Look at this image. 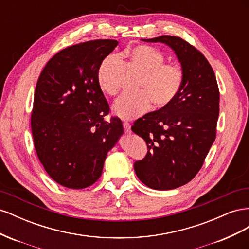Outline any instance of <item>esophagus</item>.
<instances>
[{
    "label": "esophagus",
    "mask_w": 249,
    "mask_h": 249,
    "mask_svg": "<svg viewBox=\"0 0 249 249\" xmlns=\"http://www.w3.org/2000/svg\"><path fill=\"white\" fill-rule=\"evenodd\" d=\"M123 125H124V129L125 133H130L131 132V124L129 123L125 122V123L123 124Z\"/></svg>",
    "instance_id": "1"
}]
</instances>
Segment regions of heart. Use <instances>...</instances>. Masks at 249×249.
<instances>
[{
  "mask_svg": "<svg viewBox=\"0 0 249 249\" xmlns=\"http://www.w3.org/2000/svg\"><path fill=\"white\" fill-rule=\"evenodd\" d=\"M134 64L144 71L138 92L124 93L113 105V113L124 120L137 118L149 110L154 102L156 107H165L172 103L184 84L185 72L177 63H164L162 53L149 46H137L126 52ZM118 61L115 55L104 60L97 81L105 92L114 94L117 85L113 79L112 70Z\"/></svg>",
  "mask_w": 249,
  "mask_h": 249,
  "instance_id": "obj_1",
  "label": "heart"
}]
</instances>
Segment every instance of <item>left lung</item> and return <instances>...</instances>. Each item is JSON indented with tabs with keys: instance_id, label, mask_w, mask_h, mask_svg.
Segmentation results:
<instances>
[{
	"instance_id": "1",
	"label": "left lung",
	"mask_w": 249,
	"mask_h": 249,
	"mask_svg": "<svg viewBox=\"0 0 249 249\" xmlns=\"http://www.w3.org/2000/svg\"><path fill=\"white\" fill-rule=\"evenodd\" d=\"M142 40L162 42L175 51L185 79L172 103L134 123L132 131L148 149L134 169L152 189H176L196 176L215 140L219 89L212 66L190 43L170 35Z\"/></svg>"
}]
</instances>
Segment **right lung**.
<instances>
[{
  "instance_id": "add662e5",
  "label": "right lung",
  "mask_w": 249,
  "mask_h": 249,
  "mask_svg": "<svg viewBox=\"0 0 249 249\" xmlns=\"http://www.w3.org/2000/svg\"><path fill=\"white\" fill-rule=\"evenodd\" d=\"M117 40L96 39L66 48L50 59L37 81L31 127L37 156L48 175L71 189L100 178L107 154L124 134L109 114L97 81L103 60Z\"/></svg>"
}]
</instances>
